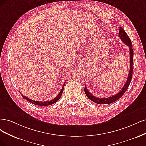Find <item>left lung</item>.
<instances>
[{"instance_id":"1","label":"left lung","mask_w":146,"mask_h":146,"mask_svg":"<svg viewBox=\"0 0 146 146\" xmlns=\"http://www.w3.org/2000/svg\"><path fill=\"white\" fill-rule=\"evenodd\" d=\"M119 37L121 39V40L123 41L125 44H126L127 46H129L130 50V70L128 75V78L127 79V81L125 84V85L121 89V91L117 93L115 95H111V96H109L108 98H100L94 96L92 94H91L88 92L86 86H85L84 88V92H85L86 95L87 97L91 100L92 101L98 104H111V103L114 102L116 100L119 99L122 96H123L124 93L127 90L129 87V86L130 85V83L131 82V78H132V74H133V50L132 48V45H131V42L129 38L128 35H127L125 31L123 30L122 27L119 28Z\"/></svg>"}]
</instances>
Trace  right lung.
Instances as JSON below:
<instances>
[{"label":"right lung","mask_w":146,"mask_h":146,"mask_svg":"<svg viewBox=\"0 0 146 146\" xmlns=\"http://www.w3.org/2000/svg\"><path fill=\"white\" fill-rule=\"evenodd\" d=\"M65 82H64V85H63V86H62V89H61L60 92H59V93L57 95V96H56V98H54L53 99V100H51V101H33V100H30V99H29V98H28L27 97H26V96H25L22 95V93H21V95L22 96V97H23V98L25 99V100H26L27 101L30 102L31 103H32L33 104H35V105L40 106H50V105H51V104H54V103H56V102H57V101L59 100L60 98L61 97V95H62V94L63 91H64V86H65ZM20 93H21V92H20Z\"/></svg>","instance_id":"right-lung-1"}]
</instances>
